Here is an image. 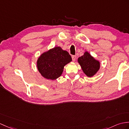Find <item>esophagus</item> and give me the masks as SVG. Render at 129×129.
<instances>
[{
  "mask_svg": "<svg viewBox=\"0 0 129 129\" xmlns=\"http://www.w3.org/2000/svg\"><path fill=\"white\" fill-rule=\"evenodd\" d=\"M76 58V55H73L72 56V60H73V61H75Z\"/></svg>",
  "mask_w": 129,
  "mask_h": 129,
  "instance_id": "esophagus-1",
  "label": "esophagus"
}]
</instances>
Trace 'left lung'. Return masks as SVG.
I'll return each instance as SVG.
<instances>
[{"label": "left lung", "instance_id": "obj_1", "mask_svg": "<svg viewBox=\"0 0 129 129\" xmlns=\"http://www.w3.org/2000/svg\"><path fill=\"white\" fill-rule=\"evenodd\" d=\"M78 62L82 70L88 77H92L97 73L100 68V62L95 60L88 52L78 58Z\"/></svg>", "mask_w": 129, "mask_h": 129}]
</instances>
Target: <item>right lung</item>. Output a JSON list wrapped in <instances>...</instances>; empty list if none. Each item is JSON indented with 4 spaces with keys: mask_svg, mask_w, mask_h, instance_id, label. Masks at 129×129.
<instances>
[{
    "mask_svg": "<svg viewBox=\"0 0 129 129\" xmlns=\"http://www.w3.org/2000/svg\"><path fill=\"white\" fill-rule=\"evenodd\" d=\"M71 61L67 51L55 47L42 54L37 60V67L44 78L54 80L61 75L64 66Z\"/></svg>",
    "mask_w": 129,
    "mask_h": 129,
    "instance_id": "1",
    "label": "right lung"
}]
</instances>
